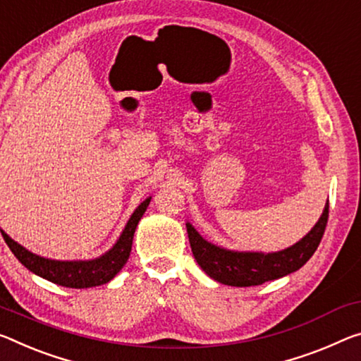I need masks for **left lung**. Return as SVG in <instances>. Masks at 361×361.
I'll return each instance as SVG.
<instances>
[{"label": "left lung", "instance_id": "obj_1", "mask_svg": "<svg viewBox=\"0 0 361 361\" xmlns=\"http://www.w3.org/2000/svg\"><path fill=\"white\" fill-rule=\"evenodd\" d=\"M328 215L329 204H326L317 225L299 243L284 250L268 254L238 252L220 247L205 241L191 223H186V230L194 259L212 279L226 286L249 288L283 278L304 267L318 249L328 223Z\"/></svg>", "mask_w": 361, "mask_h": 361}]
</instances>
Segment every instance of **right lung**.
<instances>
[{"label":"right lung","instance_id":"add662e5","mask_svg":"<svg viewBox=\"0 0 361 361\" xmlns=\"http://www.w3.org/2000/svg\"><path fill=\"white\" fill-rule=\"evenodd\" d=\"M151 202V197L142 201L136 210L131 214L130 220L125 225L122 234L117 239V243L109 249L106 254H102L98 259L93 260H51L39 257L37 254L30 252L20 244H17L14 239H11L1 228L0 231L3 234L6 244L9 245L11 252L16 255V259L24 265L27 270L38 274L48 281L64 286V288H75V289H85V288H94V286H101L111 281L116 274L122 270L125 263H127L131 244H133V234L136 226L145 215L147 205Z\"/></svg>","mask_w":361,"mask_h":361}]
</instances>
